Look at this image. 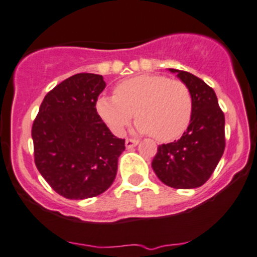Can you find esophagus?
I'll return each instance as SVG.
<instances>
[{
  "label": "esophagus",
  "instance_id": "esophagus-1",
  "mask_svg": "<svg viewBox=\"0 0 257 257\" xmlns=\"http://www.w3.org/2000/svg\"><path fill=\"white\" fill-rule=\"evenodd\" d=\"M137 145H138V141L137 140H133V138H126L125 140V147L128 148V150L136 147Z\"/></svg>",
  "mask_w": 257,
  "mask_h": 257
}]
</instances>
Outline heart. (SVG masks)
<instances>
[{"mask_svg":"<svg viewBox=\"0 0 257 257\" xmlns=\"http://www.w3.org/2000/svg\"><path fill=\"white\" fill-rule=\"evenodd\" d=\"M194 100L183 81L162 74H141L117 83L114 96H101L96 111L116 136L125 132L136 112L137 132L170 142L188 129Z\"/></svg>","mask_w":257,"mask_h":257,"instance_id":"1","label":"heart"}]
</instances>
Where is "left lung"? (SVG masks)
<instances>
[{
  "instance_id": "8db88e82",
  "label": "left lung",
  "mask_w": 257,
  "mask_h": 257,
  "mask_svg": "<svg viewBox=\"0 0 257 257\" xmlns=\"http://www.w3.org/2000/svg\"><path fill=\"white\" fill-rule=\"evenodd\" d=\"M191 91L193 117L179 141L158 146L152 161L157 177L175 189L199 188L217 167L224 147V114L214 90L186 71L172 69Z\"/></svg>"
}]
</instances>
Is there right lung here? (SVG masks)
<instances>
[{
	"instance_id": "1",
	"label": "right lung",
	"mask_w": 257,
	"mask_h": 257,
	"mask_svg": "<svg viewBox=\"0 0 257 257\" xmlns=\"http://www.w3.org/2000/svg\"><path fill=\"white\" fill-rule=\"evenodd\" d=\"M106 87L95 73H77L45 95L31 137L37 169L67 199H87L110 188L125 140L116 138L96 111Z\"/></svg>"
}]
</instances>
